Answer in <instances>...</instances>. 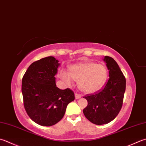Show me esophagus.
<instances>
[{"mask_svg": "<svg viewBox=\"0 0 146 146\" xmlns=\"http://www.w3.org/2000/svg\"><path fill=\"white\" fill-rule=\"evenodd\" d=\"M75 99H78L82 98V95H81V94H76V93L75 94Z\"/></svg>", "mask_w": 146, "mask_h": 146, "instance_id": "obj_1", "label": "esophagus"}]
</instances>
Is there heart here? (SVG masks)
I'll list each match as a JSON object with an SVG mask.
<instances>
[{
    "instance_id": "heart-1",
    "label": "heart",
    "mask_w": 146,
    "mask_h": 146,
    "mask_svg": "<svg viewBox=\"0 0 146 146\" xmlns=\"http://www.w3.org/2000/svg\"><path fill=\"white\" fill-rule=\"evenodd\" d=\"M108 75L104 66L94 62L71 65L70 73L64 70L59 72V76L66 84L71 85L73 80L78 81L79 88L85 92H93L104 84Z\"/></svg>"
}]
</instances>
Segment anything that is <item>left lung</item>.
Instances as JSON below:
<instances>
[{"label":"left lung","instance_id":"left-lung-1","mask_svg":"<svg viewBox=\"0 0 146 146\" xmlns=\"http://www.w3.org/2000/svg\"><path fill=\"white\" fill-rule=\"evenodd\" d=\"M103 61L109 70V80L102 89L84 97L88 105L83 113L90 122L98 125L108 123L118 115L126 88V79L117 62L109 56H104Z\"/></svg>","mask_w":146,"mask_h":146}]
</instances>
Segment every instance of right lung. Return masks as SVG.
I'll use <instances>...</instances> for the list:
<instances>
[{
	"instance_id": "right-lung-1",
	"label": "right lung",
	"mask_w": 146,
	"mask_h": 146,
	"mask_svg": "<svg viewBox=\"0 0 146 146\" xmlns=\"http://www.w3.org/2000/svg\"><path fill=\"white\" fill-rule=\"evenodd\" d=\"M59 66L53 56L46 57L31 64L23 77L25 109L30 118L42 126L59 122L68 104L75 100L70 88L61 90L56 86L55 75Z\"/></svg>"
}]
</instances>
